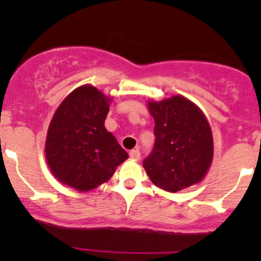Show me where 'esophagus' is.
Segmentation results:
<instances>
[{"label":"esophagus","instance_id":"obj_1","mask_svg":"<svg viewBox=\"0 0 261 261\" xmlns=\"http://www.w3.org/2000/svg\"><path fill=\"white\" fill-rule=\"evenodd\" d=\"M140 150L139 149H134V150H131L130 151V158L131 159H134V160H139L140 159Z\"/></svg>","mask_w":261,"mask_h":261}]
</instances>
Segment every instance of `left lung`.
I'll use <instances>...</instances> for the list:
<instances>
[{"label":"left lung","instance_id":"left-lung-1","mask_svg":"<svg viewBox=\"0 0 261 261\" xmlns=\"http://www.w3.org/2000/svg\"><path fill=\"white\" fill-rule=\"evenodd\" d=\"M155 144L143 162L152 183L178 192L199 183L213 158L212 131L203 112L181 96L150 101Z\"/></svg>","mask_w":261,"mask_h":261}]
</instances>
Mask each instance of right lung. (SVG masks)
I'll use <instances>...</instances> for the list:
<instances>
[{
    "label": "right lung",
    "mask_w": 261,
    "mask_h": 261,
    "mask_svg": "<svg viewBox=\"0 0 261 261\" xmlns=\"http://www.w3.org/2000/svg\"><path fill=\"white\" fill-rule=\"evenodd\" d=\"M110 101L96 87H78L50 121L45 141L49 168L58 180L80 192L109 180L128 158L105 127Z\"/></svg>",
    "instance_id": "right-lung-1"
}]
</instances>
